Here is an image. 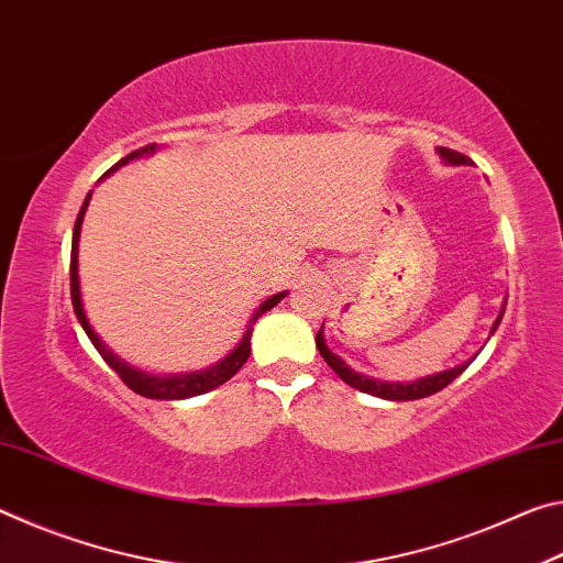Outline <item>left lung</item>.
Segmentation results:
<instances>
[{"instance_id": "8db88e82", "label": "left lung", "mask_w": 563, "mask_h": 563, "mask_svg": "<svg viewBox=\"0 0 563 563\" xmlns=\"http://www.w3.org/2000/svg\"><path fill=\"white\" fill-rule=\"evenodd\" d=\"M437 154H440V156L446 161V164H452V166H470V164H472L470 158L462 156V154H456V151H452V148H442V146H440V148H437ZM504 305H507V302H504ZM501 316H504V308H501V312H499V318L494 320L492 335H494V330L499 328ZM316 345H318V350H320V355L325 357L328 365H330L332 369H335L342 383H347L350 387L360 389V393H367V395L383 397V399H397V402H407V399H422V397H430V395H434V393H440V389H444L446 385H450L452 379L460 377V375L464 373V369L470 367V362L474 360V357H472V360H466L464 365H456V367H452V369H444V373H437V375L417 379V383H379V379H373V377H367V375H362V373H355V369H352L350 365H345V360L338 357L335 352H332V350L325 345V338H322V328L318 330Z\"/></svg>"}]
</instances>
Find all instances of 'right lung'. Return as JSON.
<instances>
[{
	"label": "right lung",
	"mask_w": 563,
	"mask_h": 563,
	"mask_svg": "<svg viewBox=\"0 0 563 563\" xmlns=\"http://www.w3.org/2000/svg\"><path fill=\"white\" fill-rule=\"evenodd\" d=\"M154 151H156V144L133 151V154H129L126 158H121L111 170H117L119 166L129 164V161L144 156V154H154ZM111 170H109V174H111ZM89 198H91V194L87 196V201H84L81 211H79V216H76V223H74V238H71V305H74V312H76V318H79L84 332H87L89 340H91V345L99 350V355L107 360V365L123 379V383H126V387H131L133 393L141 395V397H148V399H186V397L203 395V393H208V389H216L218 385L228 383V379H231L238 373V369L245 365V360L251 357V335H253L255 320H258L263 312H268L271 308H275V305H278L288 292H275V295H271L268 300L261 302V308L253 312L251 322H247V330H245L243 340L238 342L231 355L223 357L221 362H216L213 367H206V369H201V373L166 375V377L144 373V369H139V367H131L129 362H123L117 355V352H111L107 347V342H103L97 335V332H93V328L89 325V320H87V312H84L81 290H79V233H81V223H84V213H87Z\"/></svg>",
	"instance_id": "1"
}]
</instances>
